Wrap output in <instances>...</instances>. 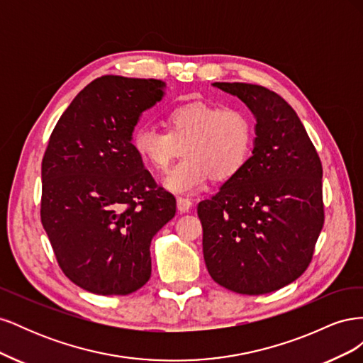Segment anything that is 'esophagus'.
I'll use <instances>...</instances> for the list:
<instances>
[{
  "label": "esophagus",
  "mask_w": 363,
  "mask_h": 363,
  "mask_svg": "<svg viewBox=\"0 0 363 363\" xmlns=\"http://www.w3.org/2000/svg\"><path fill=\"white\" fill-rule=\"evenodd\" d=\"M192 201L189 200V199H182V196H179L177 199V211L180 212V213H186V212H189V208L192 207Z\"/></svg>",
  "instance_id": "34e87169"
}]
</instances>
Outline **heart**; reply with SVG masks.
<instances>
[{"instance_id":"heart-1","label":"heart","mask_w":363,"mask_h":363,"mask_svg":"<svg viewBox=\"0 0 363 363\" xmlns=\"http://www.w3.org/2000/svg\"><path fill=\"white\" fill-rule=\"evenodd\" d=\"M163 133L138 125L130 144L139 159L156 171H164L182 148L184 159L164 175L162 184L172 194L189 195L213 177L233 179L244 169L255 147V123L239 107H221L206 101L172 106L164 113Z\"/></svg>"}]
</instances>
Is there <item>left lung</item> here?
<instances>
[{
	"label": "left lung",
	"instance_id": "obj_1",
	"mask_svg": "<svg viewBox=\"0 0 363 363\" xmlns=\"http://www.w3.org/2000/svg\"><path fill=\"white\" fill-rule=\"evenodd\" d=\"M256 118L252 156L199 204L211 277L228 291L262 295L298 279L324 225L323 167L294 108L267 87L213 83Z\"/></svg>",
	"mask_w": 363,
	"mask_h": 363
}]
</instances>
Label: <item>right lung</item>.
I'll return each mask as SVG.
<instances>
[{"instance_id": "add662e5", "label": "right lung", "mask_w": 363, "mask_h": 363, "mask_svg": "<svg viewBox=\"0 0 363 363\" xmlns=\"http://www.w3.org/2000/svg\"><path fill=\"white\" fill-rule=\"evenodd\" d=\"M164 95L155 79L103 75L54 127L42 160L40 219L62 271L98 295H128L151 276V239L175 215L131 148L147 108Z\"/></svg>"}]
</instances>
